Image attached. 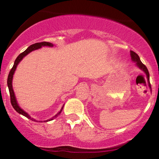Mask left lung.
Returning <instances> with one entry per match:
<instances>
[{
    "instance_id": "8db88e82",
    "label": "left lung",
    "mask_w": 159,
    "mask_h": 159,
    "mask_svg": "<svg viewBox=\"0 0 159 159\" xmlns=\"http://www.w3.org/2000/svg\"><path fill=\"white\" fill-rule=\"evenodd\" d=\"M130 56H131V60H132L134 62H136V66H138V67L141 70H142L144 73H145L147 78H148L149 86H150V88H151L150 87V74H149L148 68H147L146 66L142 63V61L140 60L139 57V55L136 54V52H133V51H130Z\"/></svg>"
}]
</instances>
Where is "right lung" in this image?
<instances>
[{"label":"right lung","instance_id":"obj_1","mask_svg":"<svg viewBox=\"0 0 159 159\" xmlns=\"http://www.w3.org/2000/svg\"><path fill=\"white\" fill-rule=\"evenodd\" d=\"M53 45L52 43H48V42H41V43H34V44H32L30 46L28 47V48L27 49H25L24 52L21 53V54H20L18 56H17V57L16 58V60H15V62H14V66L13 67L11 68V69L10 71H9V76H8V79H7V85H8V88H9V94H10V101H11V105H12V107H14V109L15 110V111H17V113H19L20 114L24 116L27 117V118L31 119V120L32 121H38V120H35L34 119L32 118V117L29 116L28 113L26 112H25L24 111H23V109H21L20 107H19L18 104L17 102V100H16V98H15V93H14V91H13V89H12V78H13V74L15 73V70L17 68V66L18 65V63L20 62L21 61V60L24 57L25 55H27V54H29V53H30L31 52H32V51L34 50H36V49H38V48H40L42 46H49V47H53ZM62 108H63V106L62 107L61 110H60V111L57 113V114H56L54 116V117L52 119H48V120H45L43 121L45 122H46V121H52L54 119V118H56L57 116L58 115L60 114V113H61V111H62ZM39 122H42L41 121H38Z\"/></svg>","mask_w":159,"mask_h":159}]
</instances>
